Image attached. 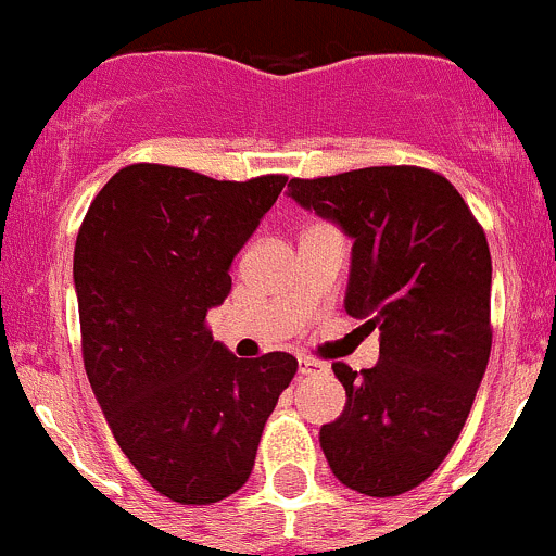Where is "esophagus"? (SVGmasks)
<instances>
[{"label": "esophagus", "mask_w": 556, "mask_h": 556, "mask_svg": "<svg viewBox=\"0 0 556 556\" xmlns=\"http://www.w3.org/2000/svg\"><path fill=\"white\" fill-rule=\"evenodd\" d=\"M323 363H317V361H312V357H301L299 361V374L301 377H312V374H317V371H323Z\"/></svg>", "instance_id": "obj_1"}]
</instances>
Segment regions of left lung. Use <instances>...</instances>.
Listing matches in <instances>:
<instances>
[{"instance_id": "1", "label": "left lung", "mask_w": 556, "mask_h": 556, "mask_svg": "<svg viewBox=\"0 0 556 556\" xmlns=\"http://www.w3.org/2000/svg\"><path fill=\"white\" fill-rule=\"evenodd\" d=\"M290 199L333 220L352 244L344 309L379 328V363L352 371L319 446L336 479L368 497L422 484L450 454L492 346V257L457 188L419 166H368L290 179Z\"/></svg>"}]
</instances>
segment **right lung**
<instances>
[{
	"label": "right lung",
	"instance_id": "1",
	"mask_svg": "<svg viewBox=\"0 0 556 556\" xmlns=\"http://www.w3.org/2000/svg\"><path fill=\"white\" fill-rule=\"evenodd\" d=\"M288 177L231 182L131 164L99 190L75 244L83 363L112 435L153 490L210 506L250 479L263 425L299 371L212 339L231 263Z\"/></svg>",
	"mask_w": 556,
	"mask_h": 556
}]
</instances>
